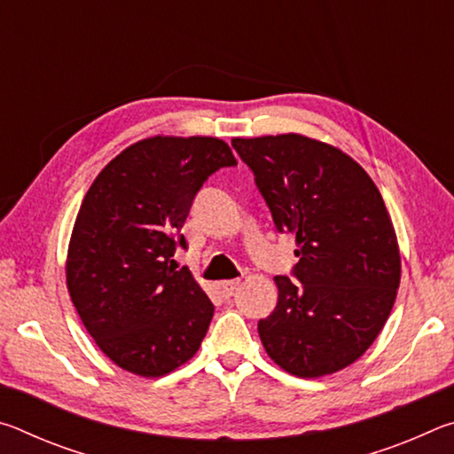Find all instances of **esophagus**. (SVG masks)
I'll return each mask as SVG.
<instances>
[{
  "instance_id": "1",
  "label": "esophagus",
  "mask_w": 454,
  "mask_h": 454,
  "mask_svg": "<svg viewBox=\"0 0 454 454\" xmlns=\"http://www.w3.org/2000/svg\"><path fill=\"white\" fill-rule=\"evenodd\" d=\"M238 280H224V282H220V290H222V294H224L226 298L228 296H232L234 294V290L238 288Z\"/></svg>"
}]
</instances>
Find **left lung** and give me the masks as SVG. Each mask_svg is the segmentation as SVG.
Wrapping results in <instances>:
<instances>
[{
    "instance_id": "1",
    "label": "left lung",
    "mask_w": 454,
    "mask_h": 454,
    "mask_svg": "<svg viewBox=\"0 0 454 454\" xmlns=\"http://www.w3.org/2000/svg\"><path fill=\"white\" fill-rule=\"evenodd\" d=\"M298 264L276 276L278 302L258 334L276 364L302 379L333 374L374 342L401 284L393 222L355 160L298 134L234 137Z\"/></svg>"
}]
</instances>
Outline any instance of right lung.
Returning a JSON list of instances; mask_svg holds the SVG:
<instances>
[{
	"label": "right lung",
	"mask_w": 454,
	"mask_h": 454,
	"mask_svg": "<svg viewBox=\"0 0 454 454\" xmlns=\"http://www.w3.org/2000/svg\"><path fill=\"white\" fill-rule=\"evenodd\" d=\"M218 137H148L91 184L67 250V290L83 326L120 368L164 376L196 355L214 304L174 252L204 182L236 166Z\"/></svg>",
	"instance_id": "obj_1"
}]
</instances>
